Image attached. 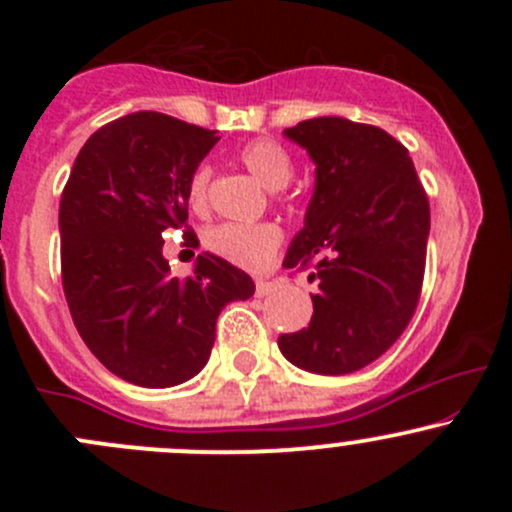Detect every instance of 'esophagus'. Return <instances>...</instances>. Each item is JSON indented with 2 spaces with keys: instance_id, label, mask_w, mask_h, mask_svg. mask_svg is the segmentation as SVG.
Instances as JSON below:
<instances>
[{
  "instance_id": "1",
  "label": "esophagus",
  "mask_w": 512,
  "mask_h": 512,
  "mask_svg": "<svg viewBox=\"0 0 512 512\" xmlns=\"http://www.w3.org/2000/svg\"><path fill=\"white\" fill-rule=\"evenodd\" d=\"M272 289H277V282L275 280H257L255 282L257 297H265V294H270Z\"/></svg>"
}]
</instances>
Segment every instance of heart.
Here are the masks:
<instances>
[{
    "mask_svg": "<svg viewBox=\"0 0 512 512\" xmlns=\"http://www.w3.org/2000/svg\"><path fill=\"white\" fill-rule=\"evenodd\" d=\"M240 163L260 180L265 188L282 190L292 180L294 163L285 146H280L272 138H255L245 143L237 153ZM208 165H198L190 175L188 200L193 210H203L208 200ZM282 245L280 227L272 223L260 225H240V223H220L205 232V247L213 255L223 257L245 270H262L275 260L277 250Z\"/></svg>",
    "mask_w": 512,
    "mask_h": 512,
    "instance_id": "b5f03b06",
    "label": "heart"
}]
</instances>
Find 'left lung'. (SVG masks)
Here are the masks:
<instances>
[{
	"label": "left lung",
	"mask_w": 512,
	"mask_h": 512,
	"mask_svg": "<svg viewBox=\"0 0 512 512\" xmlns=\"http://www.w3.org/2000/svg\"><path fill=\"white\" fill-rule=\"evenodd\" d=\"M309 153L314 193L285 267H309V327L277 339L294 366L352 374L379 359L416 312L431 230L428 198L409 151L349 118H309L285 128Z\"/></svg>",
	"instance_id": "1"
}]
</instances>
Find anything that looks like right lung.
Instances as JSON below:
<instances>
[{
	"label": "right lung",
	"instance_id": "add662e5",
	"mask_svg": "<svg viewBox=\"0 0 512 512\" xmlns=\"http://www.w3.org/2000/svg\"><path fill=\"white\" fill-rule=\"evenodd\" d=\"M220 138L156 111L98 128L61 193V280L71 319L111 374L146 389L193 379L210 359L225 304L255 282L203 252L170 275L163 235L188 227V183ZM185 245H198L185 230Z\"/></svg>",
	"mask_w": 512,
	"mask_h": 512
}]
</instances>
